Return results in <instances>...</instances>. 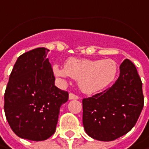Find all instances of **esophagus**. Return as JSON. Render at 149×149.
<instances>
[{
  "mask_svg": "<svg viewBox=\"0 0 149 149\" xmlns=\"http://www.w3.org/2000/svg\"><path fill=\"white\" fill-rule=\"evenodd\" d=\"M78 98H79V97H78L77 95L72 93H69V99H70V100H72V99H78Z\"/></svg>",
  "mask_w": 149,
  "mask_h": 149,
  "instance_id": "obj_1",
  "label": "esophagus"
}]
</instances>
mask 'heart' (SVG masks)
Returning a JSON list of instances; mask_svg holds the SVG:
<instances>
[{"instance_id": "1", "label": "heart", "mask_w": 149, "mask_h": 149, "mask_svg": "<svg viewBox=\"0 0 149 149\" xmlns=\"http://www.w3.org/2000/svg\"><path fill=\"white\" fill-rule=\"evenodd\" d=\"M52 69L57 77H71L77 80L80 88L87 93H95L107 88L115 81L118 72V64L112 59L70 58L65 63L64 68L56 64Z\"/></svg>"}]
</instances>
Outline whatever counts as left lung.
<instances>
[{
    "mask_svg": "<svg viewBox=\"0 0 149 149\" xmlns=\"http://www.w3.org/2000/svg\"><path fill=\"white\" fill-rule=\"evenodd\" d=\"M142 85L136 67L125 59L112 87L82 99V123L86 133L99 141H113L128 133L143 107Z\"/></svg>",
    "mask_w": 149,
    "mask_h": 149,
    "instance_id": "8db88e82",
    "label": "left lung"
}]
</instances>
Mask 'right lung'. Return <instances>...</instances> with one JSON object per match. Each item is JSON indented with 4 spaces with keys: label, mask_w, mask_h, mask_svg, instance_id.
I'll return each instance as SVG.
<instances>
[{
    "label": "right lung",
    "mask_w": 149,
    "mask_h": 149,
    "mask_svg": "<svg viewBox=\"0 0 149 149\" xmlns=\"http://www.w3.org/2000/svg\"><path fill=\"white\" fill-rule=\"evenodd\" d=\"M48 49L23 53L15 63L4 94V110L12 131L22 139L42 141L55 133L68 93L54 84Z\"/></svg>",
    "instance_id": "right-lung-1"
}]
</instances>
